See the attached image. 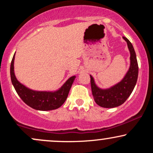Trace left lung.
Here are the masks:
<instances>
[{"label":"left lung","instance_id":"8db88e82","mask_svg":"<svg viewBox=\"0 0 153 153\" xmlns=\"http://www.w3.org/2000/svg\"><path fill=\"white\" fill-rule=\"evenodd\" d=\"M127 42L130 52V66L124 77L113 86L108 88H101L95 82L94 78L91 76V85L95 102L103 108H114L126 101L134 90L138 78V64L136 53L132 45L127 38L123 36Z\"/></svg>","mask_w":153,"mask_h":153}]
</instances>
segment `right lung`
<instances>
[{
  "mask_svg": "<svg viewBox=\"0 0 153 153\" xmlns=\"http://www.w3.org/2000/svg\"><path fill=\"white\" fill-rule=\"evenodd\" d=\"M15 54L10 63V73L12 84L19 97L26 105L36 110L50 111L59 108L68 98L69 91L75 78V75L68 78L57 91H40L32 90L21 83L16 77L14 73Z\"/></svg>",
  "mask_w": 153,
  "mask_h": 153,
  "instance_id": "right-lung-1",
  "label": "right lung"
}]
</instances>
